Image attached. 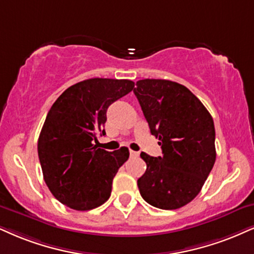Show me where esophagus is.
<instances>
[{
	"label": "esophagus",
	"instance_id": "obj_1",
	"mask_svg": "<svg viewBox=\"0 0 254 254\" xmlns=\"http://www.w3.org/2000/svg\"><path fill=\"white\" fill-rule=\"evenodd\" d=\"M129 154L132 158H136V156H139L140 153L139 152H135V151H129Z\"/></svg>",
	"mask_w": 254,
	"mask_h": 254
}]
</instances>
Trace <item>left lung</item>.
<instances>
[{
    "label": "left lung",
    "mask_w": 254,
    "mask_h": 254,
    "mask_svg": "<svg viewBox=\"0 0 254 254\" xmlns=\"http://www.w3.org/2000/svg\"><path fill=\"white\" fill-rule=\"evenodd\" d=\"M133 92L162 149L158 158L140 154L147 165L137 179L140 194L154 207H183L198 195L213 168V119L201 101L178 82L139 80Z\"/></svg>",
    "instance_id": "1"
}]
</instances>
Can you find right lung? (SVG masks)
Segmentation results:
<instances>
[{
  "mask_svg": "<svg viewBox=\"0 0 254 254\" xmlns=\"http://www.w3.org/2000/svg\"><path fill=\"white\" fill-rule=\"evenodd\" d=\"M130 80L89 79L70 86L49 109L37 152L43 179L59 201L89 211L111 196L118 170L129 156L127 147L107 152L94 145L105 135L109 106L132 92Z\"/></svg>",
  "mask_w": 254,
  "mask_h": 254,
  "instance_id": "right-lung-1",
  "label": "right lung"
}]
</instances>
